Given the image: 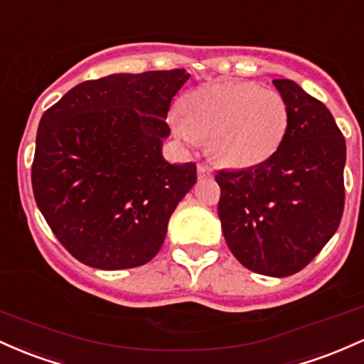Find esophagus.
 <instances>
[{
	"label": "esophagus",
	"instance_id": "obj_1",
	"mask_svg": "<svg viewBox=\"0 0 364 364\" xmlns=\"http://www.w3.org/2000/svg\"><path fill=\"white\" fill-rule=\"evenodd\" d=\"M210 173H211V170L208 168V165H198V177L199 178H206V177H210Z\"/></svg>",
	"mask_w": 364,
	"mask_h": 364
}]
</instances>
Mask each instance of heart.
I'll list each match as a JSON object with an SVG mask.
<instances>
[{
    "mask_svg": "<svg viewBox=\"0 0 364 364\" xmlns=\"http://www.w3.org/2000/svg\"><path fill=\"white\" fill-rule=\"evenodd\" d=\"M291 113L285 97L256 82H218L183 97L171 115L177 136L206 139L210 156L228 168H251L270 160L284 144Z\"/></svg>",
    "mask_w": 364,
    "mask_h": 364,
    "instance_id": "heart-1",
    "label": "heart"
}]
</instances>
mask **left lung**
<instances>
[{
    "mask_svg": "<svg viewBox=\"0 0 364 364\" xmlns=\"http://www.w3.org/2000/svg\"><path fill=\"white\" fill-rule=\"evenodd\" d=\"M291 113L275 154L220 170L218 216L232 255L268 277L301 272L336 234L344 211L346 139L328 108L294 80L275 79Z\"/></svg>",
    "mask_w": 364,
    "mask_h": 364,
    "instance_id": "1",
    "label": "left lung"
}]
</instances>
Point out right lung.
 I'll list each match as a JSON object with an SVG mask.
<instances>
[{
	"mask_svg": "<svg viewBox=\"0 0 364 364\" xmlns=\"http://www.w3.org/2000/svg\"><path fill=\"white\" fill-rule=\"evenodd\" d=\"M183 68L113 73L75 85L44 112L32 191L44 220L75 259L100 270L141 267L158 255L196 163L163 158L170 103Z\"/></svg>",
	"mask_w": 364,
	"mask_h": 364,
	"instance_id": "1",
	"label": "right lung"
}]
</instances>
